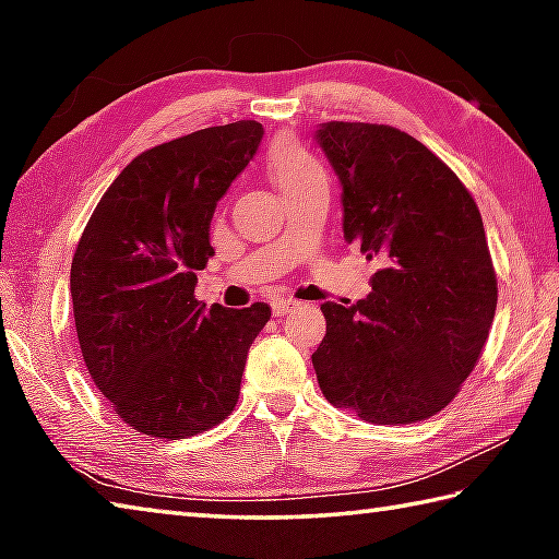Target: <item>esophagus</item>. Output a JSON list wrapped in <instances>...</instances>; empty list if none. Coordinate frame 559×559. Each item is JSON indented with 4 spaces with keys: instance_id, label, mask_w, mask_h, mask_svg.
<instances>
[{
    "instance_id": "1",
    "label": "esophagus",
    "mask_w": 559,
    "mask_h": 559,
    "mask_svg": "<svg viewBox=\"0 0 559 559\" xmlns=\"http://www.w3.org/2000/svg\"><path fill=\"white\" fill-rule=\"evenodd\" d=\"M300 302L296 300V298H273L271 300V310H273V316H286L288 310H293V308H298Z\"/></svg>"
}]
</instances>
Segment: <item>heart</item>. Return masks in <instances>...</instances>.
Segmentation results:
<instances>
[{
    "label": "heart",
    "mask_w": 559,
    "mask_h": 559,
    "mask_svg": "<svg viewBox=\"0 0 559 559\" xmlns=\"http://www.w3.org/2000/svg\"><path fill=\"white\" fill-rule=\"evenodd\" d=\"M266 169L283 194L298 189L310 177L323 175V165L293 138H276L266 150Z\"/></svg>",
    "instance_id": "b5f03b06"
}]
</instances>
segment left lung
<instances>
[{
    "label": "left lung",
    "mask_w": 559,
    "mask_h": 559,
    "mask_svg": "<svg viewBox=\"0 0 559 559\" xmlns=\"http://www.w3.org/2000/svg\"><path fill=\"white\" fill-rule=\"evenodd\" d=\"M318 143L343 185V231L380 263L355 306L323 302L318 384L370 424L449 406L493 325L498 281L478 204L419 140L374 122H325Z\"/></svg>",
    "instance_id": "left-lung-1"
}]
</instances>
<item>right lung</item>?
Segmentation results:
<instances>
[{
    "mask_svg": "<svg viewBox=\"0 0 559 559\" xmlns=\"http://www.w3.org/2000/svg\"><path fill=\"white\" fill-rule=\"evenodd\" d=\"M263 138L257 120L189 132L140 153L100 197L71 263L83 362L143 437L187 439L239 402L246 355L271 308L194 298L210 224Z\"/></svg>",
    "mask_w": 559,
    "mask_h": 559,
    "instance_id": "obj_1",
    "label": "right lung"
}]
</instances>
